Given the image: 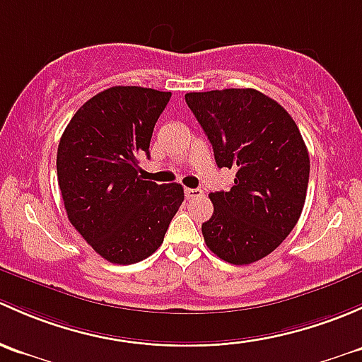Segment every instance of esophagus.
Wrapping results in <instances>:
<instances>
[{
    "instance_id": "34e87169",
    "label": "esophagus",
    "mask_w": 362,
    "mask_h": 362,
    "mask_svg": "<svg viewBox=\"0 0 362 362\" xmlns=\"http://www.w3.org/2000/svg\"><path fill=\"white\" fill-rule=\"evenodd\" d=\"M185 195L186 199L192 200V199H199V197H204V192L200 188H186Z\"/></svg>"
}]
</instances>
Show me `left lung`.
<instances>
[{"label": "left lung", "mask_w": 362, "mask_h": 362, "mask_svg": "<svg viewBox=\"0 0 362 362\" xmlns=\"http://www.w3.org/2000/svg\"><path fill=\"white\" fill-rule=\"evenodd\" d=\"M186 104L211 141L218 167L235 170L228 192L209 195L202 225L218 258L249 264L291 233L305 206L310 158L291 115L255 88L189 92Z\"/></svg>", "instance_id": "left-lung-1"}]
</instances>
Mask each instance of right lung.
Wrapping results in <instances>:
<instances>
[{
	"label": "right lung",
	"instance_id": "1",
	"mask_svg": "<svg viewBox=\"0 0 362 362\" xmlns=\"http://www.w3.org/2000/svg\"><path fill=\"white\" fill-rule=\"evenodd\" d=\"M170 92L111 87L74 113L57 148V180L71 225L104 259L132 264L162 245L185 200L177 182L139 176Z\"/></svg>",
	"mask_w": 362,
	"mask_h": 362
}]
</instances>
